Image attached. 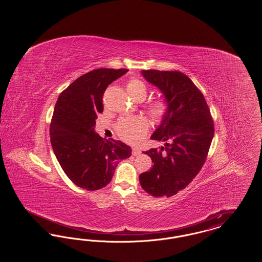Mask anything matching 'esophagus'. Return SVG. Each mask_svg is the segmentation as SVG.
<instances>
[{
	"mask_svg": "<svg viewBox=\"0 0 262 262\" xmlns=\"http://www.w3.org/2000/svg\"><path fill=\"white\" fill-rule=\"evenodd\" d=\"M132 153H133V155L134 156H138V155H140V153H141V151L139 148H137V147H135V148H133V151H132Z\"/></svg>",
	"mask_w": 262,
	"mask_h": 262,
	"instance_id": "esophagus-1",
	"label": "esophagus"
}]
</instances>
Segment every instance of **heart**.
I'll use <instances>...</instances> for the list:
<instances>
[{
    "label": "heart",
    "instance_id": "1",
    "mask_svg": "<svg viewBox=\"0 0 262 262\" xmlns=\"http://www.w3.org/2000/svg\"><path fill=\"white\" fill-rule=\"evenodd\" d=\"M126 90L130 97L136 101H142L147 94L146 85L137 78H133L127 82ZM169 109V102L164 97L151 101L147 106L150 116L156 122L163 121L168 115ZM148 121L144 117L139 116L136 118L120 120L116 125V130L119 137L126 142L136 143L144 137L148 132Z\"/></svg>",
    "mask_w": 262,
    "mask_h": 262
}]
</instances>
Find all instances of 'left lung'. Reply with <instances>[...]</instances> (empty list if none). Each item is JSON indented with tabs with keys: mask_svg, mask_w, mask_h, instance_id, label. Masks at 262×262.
Instances as JSON below:
<instances>
[{
	"mask_svg": "<svg viewBox=\"0 0 262 262\" xmlns=\"http://www.w3.org/2000/svg\"><path fill=\"white\" fill-rule=\"evenodd\" d=\"M141 74L160 89L170 109L151 137L165 144L143 152L153 166L139 174V183L153 196L170 198L199 174L211 144L214 124L203 94L188 76L181 72L157 70Z\"/></svg>",
	"mask_w": 262,
	"mask_h": 262,
	"instance_id": "left-lung-1",
	"label": "left lung"
}]
</instances>
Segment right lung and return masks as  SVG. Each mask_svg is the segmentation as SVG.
Wrapping results in <instances>:
<instances>
[{
	"label": "right lung",
	"instance_id": "1",
	"mask_svg": "<svg viewBox=\"0 0 262 262\" xmlns=\"http://www.w3.org/2000/svg\"><path fill=\"white\" fill-rule=\"evenodd\" d=\"M127 71H91L66 88L55 105L50 125L54 153L68 178L86 190L106 187L119 162L132 155L124 142L104 139L94 130L106 88Z\"/></svg>",
	"mask_w": 262,
	"mask_h": 262
}]
</instances>
